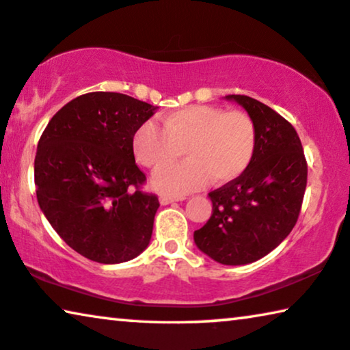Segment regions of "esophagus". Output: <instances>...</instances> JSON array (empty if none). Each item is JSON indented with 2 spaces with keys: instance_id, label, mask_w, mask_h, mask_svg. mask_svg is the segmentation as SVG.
<instances>
[{
  "instance_id": "obj_1",
  "label": "esophagus",
  "mask_w": 350,
  "mask_h": 350,
  "mask_svg": "<svg viewBox=\"0 0 350 350\" xmlns=\"http://www.w3.org/2000/svg\"><path fill=\"white\" fill-rule=\"evenodd\" d=\"M184 200H185V196H173V195H161L160 196V202L163 206L171 204V202H174V201H184Z\"/></svg>"
}]
</instances>
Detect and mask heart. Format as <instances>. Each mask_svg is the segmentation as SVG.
Segmentation results:
<instances>
[{"label": "heart", "instance_id": "heart-1", "mask_svg": "<svg viewBox=\"0 0 350 350\" xmlns=\"http://www.w3.org/2000/svg\"><path fill=\"white\" fill-rule=\"evenodd\" d=\"M160 130L154 122L139 125L133 135V154L143 166L159 170L181 154L185 162L157 171L154 189L163 193H189L208 180L228 184L252 165L258 144L252 116L239 109L215 105H191L166 114Z\"/></svg>", "mask_w": 350, "mask_h": 350}]
</instances>
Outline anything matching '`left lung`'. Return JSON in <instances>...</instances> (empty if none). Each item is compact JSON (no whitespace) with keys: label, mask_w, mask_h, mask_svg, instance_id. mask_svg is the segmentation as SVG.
<instances>
[{"label":"left lung","mask_w":350,"mask_h":350,"mask_svg":"<svg viewBox=\"0 0 350 350\" xmlns=\"http://www.w3.org/2000/svg\"><path fill=\"white\" fill-rule=\"evenodd\" d=\"M236 100L256 125V152L239 179L208 193L212 215L195 231L202 253L225 265L254 262L289 236L299 220L308 165L292 124L248 96Z\"/></svg>","instance_id":"1"}]
</instances>
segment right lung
Returning <instances> with one entry per match:
<instances>
[{
	"label": "right lung",
	"instance_id": "add662e5",
	"mask_svg": "<svg viewBox=\"0 0 350 350\" xmlns=\"http://www.w3.org/2000/svg\"><path fill=\"white\" fill-rule=\"evenodd\" d=\"M154 105L119 92H88L51 118L34 160L38 202L72 250L100 264L137 258L160 206L142 187L133 135Z\"/></svg>",
	"mask_w": 350,
	"mask_h": 350
}]
</instances>
